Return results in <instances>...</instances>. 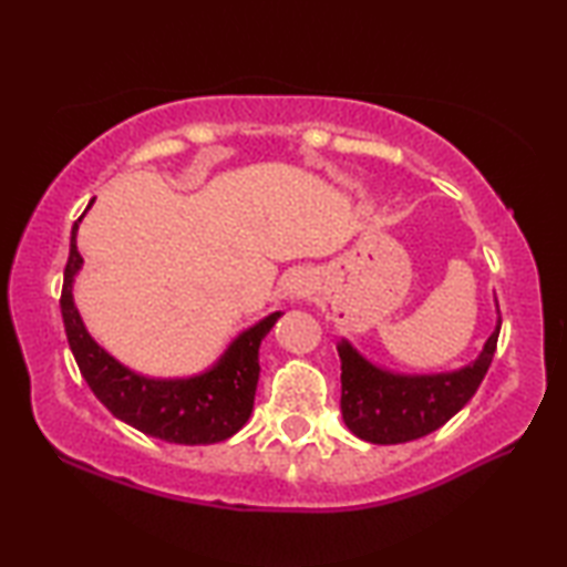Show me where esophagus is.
<instances>
[{"instance_id":"obj_1","label":"esophagus","mask_w":567,"mask_h":567,"mask_svg":"<svg viewBox=\"0 0 567 567\" xmlns=\"http://www.w3.org/2000/svg\"><path fill=\"white\" fill-rule=\"evenodd\" d=\"M310 290H312V280L302 270L292 272L285 280V295L287 297H302V295H307Z\"/></svg>"}]
</instances>
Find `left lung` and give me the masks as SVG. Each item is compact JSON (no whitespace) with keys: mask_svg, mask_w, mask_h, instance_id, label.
I'll list each match as a JSON object with an SVG mask.
<instances>
[{"mask_svg":"<svg viewBox=\"0 0 567 567\" xmlns=\"http://www.w3.org/2000/svg\"><path fill=\"white\" fill-rule=\"evenodd\" d=\"M497 330L485 350L467 368L450 375L400 378L372 368L348 342L340 344L342 362V420L360 440L375 445H398L425 437L443 427L467 405L483 382L497 348Z\"/></svg>","mask_w":567,"mask_h":567,"instance_id":"1","label":"left lung"}]
</instances>
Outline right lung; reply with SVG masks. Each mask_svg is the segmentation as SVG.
<instances>
[{
  "mask_svg": "<svg viewBox=\"0 0 567 567\" xmlns=\"http://www.w3.org/2000/svg\"><path fill=\"white\" fill-rule=\"evenodd\" d=\"M80 219L72 227L60 307L66 342L90 390L114 417L167 443L213 445L233 437L255 405L257 378H260L257 350L282 312H272L270 318L239 334L229 344L225 358L205 375L189 380H147L134 375L90 338L72 302V280L82 267L74 237Z\"/></svg>",
  "mask_w": 567,
  "mask_h": 567,
  "instance_id": "right-lung-1",
  "label": "right lung"
}]
</instances>
